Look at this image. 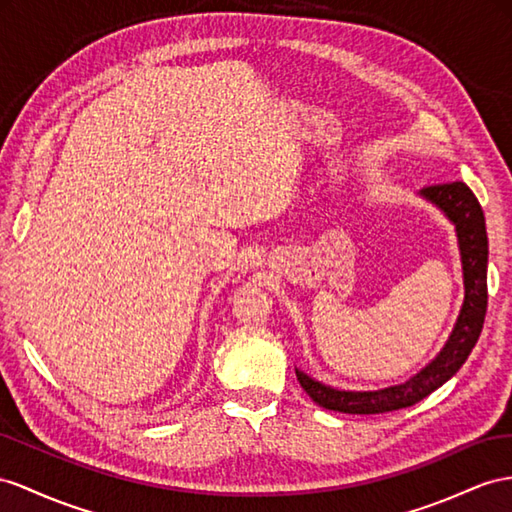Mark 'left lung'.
<instances>
[{
  "mask_svg": "<svg viewBox=\"0 0 512 512\" xmlns=\"http://www.w3.org/2000/svg\"><path fill=\"white\" fill-rule=\"evenodd\" d=\"M424 201L435 205L439 212L448 218L458 240V253H461L463 266V287L465 300L461 313L454 322V329L448 342L437 352V357L426 363L422 370L406 378L404 383L389 385L372 391H350L337 389L316 381L303 370L296 368V378L309 398L320 404L322 409L350 413V415H374L406 409L419 400L430 396L443 383L461 370L467 361L471 348L476 346L484 313H487V261H489V240L487 227H484V214L478 199L463 181L441 183L419 190Z\"/></svg>",
  "mask_w": 512,
  "mask_h": 512,
  "instance_id": "left-lung-1",
  "label": "left lung"
}]
</instances>
